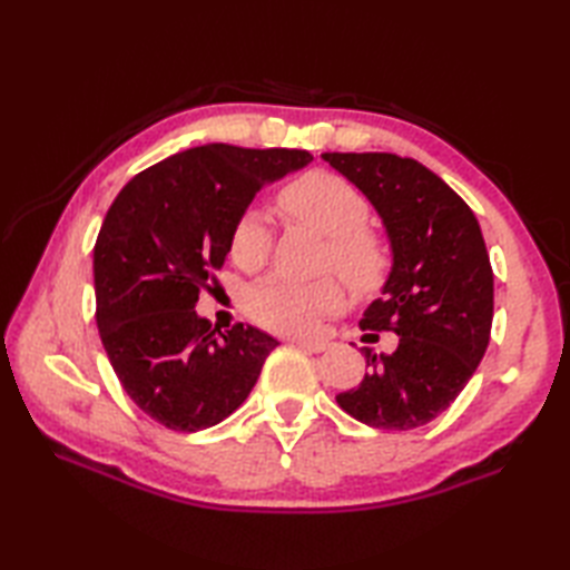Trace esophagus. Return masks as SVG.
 Instances as JSON below:
<instances>
[{
    "label": "esophagus",
    "mask_w": 570,
    "mask_h": 570,
    "mask_svg": "<svg viewBox=\"0 0 570 570\" xmlns=\"http://www.w3.org/2000/svg\"><path fill=\"white\" fill-rule=\"evenodd\" d=\"M294 345H298L301 350H306V353H323V350H328V343L325 341H292Z\"/></svg>",
    "instance_id": "obj_1"
}]
</instances>
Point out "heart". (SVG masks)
I'll return each instance as SVG.
<instances>
[{"mask_svg":"<svg viewBox=\"0 0 570 570\" xmlns=\"http://www.w3.org/2000/svg\"><path fill=\"white\" fill-rule=\"evenodd\" d=\"M282 210L294 220L316 227L328 239L325 266L337 269L360 294L384 286L392 272V249L380 233L367 227L370 203L343 176L331 171H308L278 193ZM272 254V229L266 215L249 208L237 217L229 233V257L245 272L264 266ZM343 284L335 276L318 282L272 274L247 296L249 316L276 333L304 335L316 328L323 316L341 311Z\"/></svg>","mask_w":570,"mask_h":570,"instance_id":"heart-1","label":"heart"}]
</instances>
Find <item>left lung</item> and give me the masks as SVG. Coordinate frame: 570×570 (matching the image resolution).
Returning a JSON list of instances; mask_svg holds the SVG:
<instances>
[{"label": "left lung", "instance_id": "1", "mask_svg": "<svg viewBox=\"0 0 570 570\" xmlns=\"http://www.w3.org/2000/svg\"><path fill=\"white\" fill-rule=\"evenodd\" d=\"M382 215L394 264L362 331H392L390 355L362 347L370 372L335 399L372 429L411 431L455 402L485 355L492 331L490 254L468 203L414 159L323 154Z\"/></svg>", "mask_w": 570, "mask_h": 570}]
</instances>
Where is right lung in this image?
Masks as SVG:
<instances>
[{
    "label": "right lung",
    "mask_w": 570,
    "mask_h": 570,
    "mask_svg": "<svg viewBox=\"0 0 570 570\" xmlns=\"http://www.w3.org/2000/svg\"><path fill=\"white\" fill-rule=\"evenodd\" d=\"M308 161L301 149L205 144L137 174L107 210L95 318L119 384L161 426L210 429L257 384L274 337L242 323L220 333L193 308L257 190Z\"/></svg>",
    "instance_id": "right-lung-1"
}]
</instances>
